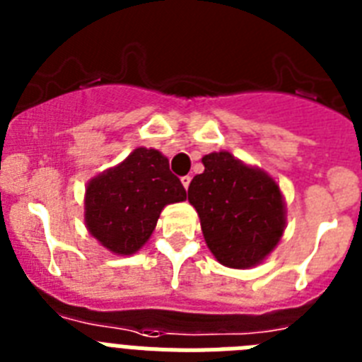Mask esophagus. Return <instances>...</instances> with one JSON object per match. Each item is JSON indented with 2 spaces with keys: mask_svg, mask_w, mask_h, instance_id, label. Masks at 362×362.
Listing matches in <instances>:
<instances>
[{
  "mask_svg": "<svg viewBox=\"0 0 362 362\" xmlns=\"http://www.w3.org/2000/svg\"><path fill=\"white\" fill-rule=\"evenodd\" d=\"M190 181H192L190 175H183V177H181V183H183V187H185V188L190 187Z\"/></svg>",
  "mask_w": 362,
  "mask_h": 362,
  "instance_id": "34e87169",
  "label": "esophagus"
}]
</instances>
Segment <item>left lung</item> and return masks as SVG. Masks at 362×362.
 Listing matches in <instances>:
<instances>
[{
	"mask_svg": "<svg viewBox=\"0 0 362 362\" xmlns=\"http://www.w3.org/2000/svg\"><path fill=\"white\" fill-rule=\"evenodd\" d=\"M204 172L192 179L188 201L201 219L204 241L221 264L261 263L284 230V203L277 183L228 152L203 158Z\"/></svg>",
	"mask_w": 362,
	"mask_h": 362,
	"instance_id": "left-lung-1",
	"label": "left lung"
}]
</instances>
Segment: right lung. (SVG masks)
<instances>
[{
	"mask_svg": "<svg viewBox=\"0 0 362 362\" xmlns=\"http://www.w3.org/2000/svg\"><path fill=\"white\" fill-rule=\"evenodd\" d=\"M185 199L187 190L170 172L168 159L153 148H136L88 183L85 221L105 248L130 255L148 241L166 204Z\"/></svg>",
	"mask_w": 362,
	"mask_h": 362,
	"instance_id": "add662e5",
	"label": "right lung"
}]
</instances>
